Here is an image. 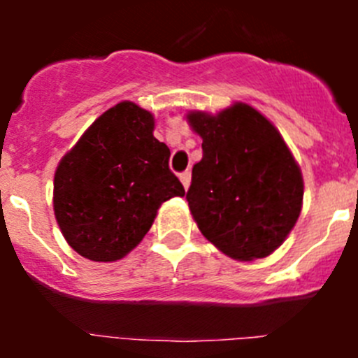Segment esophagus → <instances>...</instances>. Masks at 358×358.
Segmentation results:
<instances>
[{"label":"esophagus","instance_id":"esophagus-1","mask_svg":"<svg viewBox=\"0 0 358 358\" xmlns=\"http://www.w3.org/2000/svg\"><path fill=\"white\" fill-rule=\"evenodd\" d=\"M179 179H181V182H182V186H185L186 189H188V186H189V182H192V173L188 172V170H186V172H182L181 176H179Z\"/></svg>","mask_w":358,"mask_h":358}]
</instances>
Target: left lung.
<instances>
[{
	"instance_id": "obj_1",
	"label": "left lung",
	"mask_w": 358,
	"mask_h": 358,
	"mask_svg": "<svg viewBox=\"0 0 358 358\" xmlns=\"http://www.w3.org/2000/svg\"><path fill=\"white\" fill-rule=\"evenodd\" d=\"M202 138L186 201L215 248L240 262L265 258L296 226L303 176L278 129L248 103L188 113Z\"/></svg>"
}]
</instances>
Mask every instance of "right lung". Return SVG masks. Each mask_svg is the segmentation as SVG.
Segmentation results:
<instances>
[{
    "instance_id": "obj_1",
    "label": "right lung",
    "mask_w": 358,
    "mask_h": 358,
    "mask_svg": "<svg viewBox=\"0 0 358 358\" xmlns=\"http://www.w3.org/2000/svg\"><path fill=\"white\" fill-rule=\"evenodd\" d=\"M154 116L132 102L106 110L61 159L53 210L66 242L93 262H116L150 229L164 201L185 188L154 138Z\"/></svg>"
}]
</instances>
